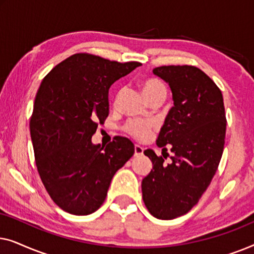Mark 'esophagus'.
<instances>
[{
  "label": "esophagus",
  "mask_w": 254,
  "mask_h": 254,
  "mask_svg": "<svg viewBox=\"0 0 254 254\" xmlns=\"http://www.w3.org/2000/svg\"><path fill=\"white\" fill-rule=\"evenodd\" d=\"M142 154H143V148H142L141 145L135 144L134 145V155L135 156H141Z\"/></svg>",
  "instance_id": "1"
}]
</instances>
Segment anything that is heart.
I'll list each match as a JSON object with an SVG mask.
<instances>
[{
    "label": "heart",
    "mask_w": 254,
    "mask_h": 254,
    "mask_svg": "<svg viewBox=\"0 0 254 254\" xmlns=\"http://www.w3.org/2000/svg\"><path fill=\"white\" fill-rule=\"evenodd\" d=\"M142 91L145 99L151 98L154 96L166 95L165 85L156 78H148L142 83ZM125 131L129 134L136 140H145L151 131V124L144 120H130L125 125Z\"/></svg>",
    "instance_id": "b5f03b06"
}]
</instances>
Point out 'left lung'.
<instances>
[{
    "instance_id": "1",
    "label": "left lung",
    "mask_w": 254,
    "mask_h": 254,
    "mask_svg": "<svg viewBox=\"0 0 254 254\" xmlns=\"http://www.w3.org/2000/svg\"><path fill=\"white\" fill-rule=\"evenodd\" d=\"M152 72L169 83L173 106L165 118L156 143L166 156L144 150L152 170L142 180V197L152 216L172 220L189 213L209 186L224 148L223 96L213 79L194 65H162Z\"/></svg>"
}]
</instances>
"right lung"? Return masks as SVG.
Wrapping results in <instances>:
<instances>
[{"label":"right lung","mask_w":254,"mask_h":254,"mask_svg":"<svg viewBox=\"0 0 254 254\" xmlns=\"http://www.w3.org/2000/svg\"><path fill=\"white\" fill-rule=\"evenodd\" d=\"M140 62L110 61L77 53L52 69L34 99L30 133L38 172L52 200L74 215L102 206L111 180L134 154V144L117 136L93 144L98 124L109 116V89Z\"/></svg>","instance_id":"right-lung-1"}]
</instances>
